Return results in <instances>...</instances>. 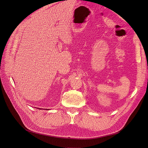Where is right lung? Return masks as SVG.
Instances as JSON below:
<instances>
[{"label": "right lung", "instance_id": "add662e5", "mask_svg": "<svg viewBox=\"0 0 148 148\" xmlns=\"http://www.w3.org/2000/svg\"><path fill=\"white\" fill-rule=\"evenodd\" d=\"M38 109H40V110H41L42 108H38ZM46 110H50V109H46Z\"/></svg>", "mask_w": 148, "mask_h": 148}]
</instances>
